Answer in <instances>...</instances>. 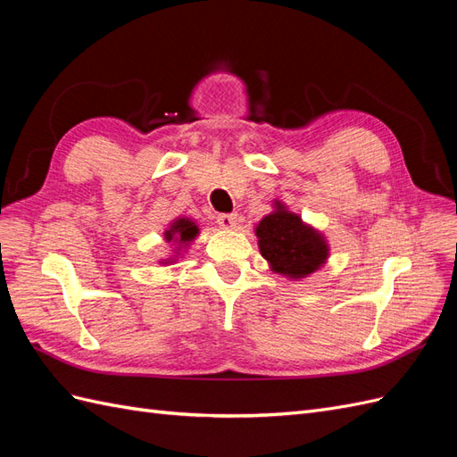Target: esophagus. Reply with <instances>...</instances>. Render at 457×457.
<instances>
[{
	"label": "esophagus",
	"mask_w": 457,
	"mask_h": 457,
	"mask_svg": "<svg viewBox=\"0 0 457 457\" xmlns=\"http://www.w3.org/2000/svg\"><path fill=\"white\" fill-rule=\"evenodd\" d=\"M237 220H238L237 213H219L217 215V225L223 228H234L237 227Z\"/></svg>",
	"instance_id": "1"
}]
</instances>
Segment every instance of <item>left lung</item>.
<instances>
[{
    "mask_svg": "<svg viewBox=\"0 0 457 457\" xmlns=\"http://www.w3.org/2000/svg\"><path fill=\"white\" fill-rule=\"evenodd\" d=\"M261 253L272 270L294 278H303L322 265L328 255V245L322 237L301 223L294 213L278 212L267 215L257 227Z\"/></svg>",
    "mask_w": 457,
    "mask_h": 457,
    "instance_id": "obj_1",
    "label": "left lung"
}]
</instances>
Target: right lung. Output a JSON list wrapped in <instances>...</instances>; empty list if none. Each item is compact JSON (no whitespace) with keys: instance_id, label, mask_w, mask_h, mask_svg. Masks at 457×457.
Masks as SVG:
<instances>
[{"instance_id":"obj_1","label":"right lung","mask_w":457,"mask_h":457,"mask_svg":"<svg viewBox=\"0 0 457 457\" xmlns=\"http://www.w3.org/2000/svg\"><path fill=\"white\" fill-rule=\"evenodd\" d=\"M173 234H177V237L181 238V242H188L198 234V227L195 223H190V220H187V219H179L173 225V228L168 230V240L173 238Z\"/></svg>"}]
</instances>
